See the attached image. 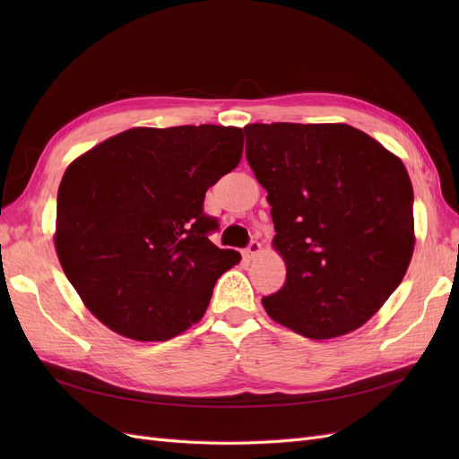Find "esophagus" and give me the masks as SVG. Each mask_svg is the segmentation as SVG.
<instances>
[{"mask_svg":"<svg viewBox=\"0 0 459 459\" xmlns=\"http://www.w3.org/2000/svg\"><path fill=\"white\" fill-rule=\"evenodd\" d=\"M260 253H262V245H260L258 241H251V243H248V247L245 248V251H243L245 258H248V260L255 258V256H258Z\"/></svg>","mask_w":459,"mask_h":459,"instance_id":"1","label":"esophagus"}]
</instances>
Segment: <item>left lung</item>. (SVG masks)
<instances>
[{"label": "left lung", "mask_w": 459, "mask_h": 459, "mask_svg": "<svg viewBox=\"0 0 459 459\" xmlns=\"http://www.w3.org/2000/svg\"><path fill=\"white\" fill-rule=\"evenodd\" d=\"M247 160L268 191L273 248L287 277L262 304L314 341L342 337L377 314L415 247L404 162L349 124H247Z\"/></svg>", "instance_id": "1"}]
</instances>
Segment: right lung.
<instances>
[{"mask_svg":"<svg viewBox=\"0 0 459 459\" xmlns=\"http://www.w3.org/2000/svg\"><path fill=\"white\" fill-rule=\"evenodd\" d=\"M241 155V128L201 124L130 128L68 164L53 243L103 325L169 341L204 316L216 280L241 260L208 239L204 193Z\"/></svg>","mask_w":459,"mask_h":459,"instance_id":"add662e5","label":"right lung"}]
</instances>
